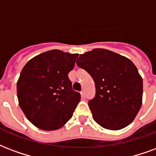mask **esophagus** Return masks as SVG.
<instances>
[{"mask_svg":"<svg viewBox=\"0 0 156 156\" xmlns=\"http://www.w3.org/2000/svg\"><path fill=\"white\" fill-rule=\"evenodd\" d=\"M80 93H81L82 98H85V93H84V91H82Z\"/></svg>","mask_w":156,"mask_h":156,"instance_id":"obj_1","label":"esophagus"}]
</instances>
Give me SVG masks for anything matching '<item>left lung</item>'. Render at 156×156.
I'll return each mask as SVG.
<instances>
[{
	"mask_svg": "<svg viewBox=\"0 0 156 156\" xmlns=\"http://www.w3.org/2000/svg\"><path fill=\"white\" fill-rule=\"evenodd\" d=\"M77 64L95 83L96 95L88 102L94 121L112 131L131 124L140 109L143 95L142 78L135 64L104 49L80 55Z\"/></svg>",
	"mask_w": 156,
	"mask_h": 156,
	"instance_id": "1",
	"label": "left lung"
}]
</instances>
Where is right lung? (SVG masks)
Returning <instances> with one entry per match:
<instances>
[{
	"label": "right lung",
	"mask_w": 156,
	"mask_h": 156,
	"mask_svg": "<svg viewBox=\"0 0 156 156\" xmlns=\"http://www.w3.org/2000/svg\"><path fill=\"white\" fill-rule=\"evenodd\" d=\"M78 56L53 49L31 58L21 70L16 86L19 105L39 129L58 130L72 117L81 97L72 89L68 74Z\"/></svg>",
	"instance_id": "obj_1"
}]
</instances>
